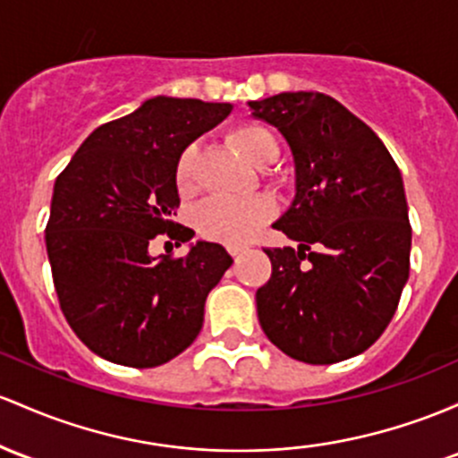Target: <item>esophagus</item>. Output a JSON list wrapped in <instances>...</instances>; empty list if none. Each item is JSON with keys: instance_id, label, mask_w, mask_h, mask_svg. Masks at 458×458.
<instances>
[{"instance_id": "obj_1", "label": "esophagus", "mask_w": 458, "mask_h": 458, "mask_svg": "<svg viewBox=\"0 0 458 458\" xmlns=\"http://www.w3.org/2000/svg\"><path fill=\"white\" fill-rule=\"evenodd\" d=\"M228 252H230V256H239L245 252V248H241V245H228Z\"/></svg>"}]
</instances>
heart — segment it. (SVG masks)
<instances>
[{"label": "heart", "instance_id": "obj_1", "mask_svg": "<svg viewBox=\"0 0 458 458\" xmlns=\"http://www.w3.org/2000/svg\"><path fill=\"white\" fill-rule=\"evenodd\" d=\"M230 143L245 160L256 167H267L278 158V140L260 123H241L228 132ZM195 148L184 149L175 165V184L182 193L193 189ZM276 215V204L269 195H252L245 199L210 198L195 208L193 224L202 237L219 243L241 245L252 241L259 230Z\"/></svg>", "mask_w": 458, "mask_h": 458}]
</instances>
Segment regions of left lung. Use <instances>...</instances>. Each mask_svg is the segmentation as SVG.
Returning a JSON list of instances; mask_svg holds the SVG:
<instances>
[{
    "mask_svg": "<svg viewBox=\"0 0 458 458\" xmlns=\"http://www.w3.org/2000/svg\"><path fill=\"white\" fill-rule=\"evenodd\" d=\"M289 143L295 195L274 224L298 250H265L256 291L263 333L286 356L330 365L385 333L409 280L411 224L402 174L368 123L324 93L248 102Z\"/></svg>",
    "mask_w": 458,
    "mask_h": 458,
    "instance_id": "8db88e82",
    "label": "left lung"
}]
</instances>
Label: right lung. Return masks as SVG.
I'll return each mask as SVG.
<instances>
[{"label":"right lung","instance_id":"add662e5","mask_svg":"<svg viewBox=\"0 0 458 458\" xmlns=\"http://www.w3.org/2000/svg\"><path fill=\"white\" fill-rule=\"evenodd\" d=\"M233 104L148 99L99 125L56 178L45 245L63 315L90 352L125 368H156L184 352L204 324L210 289L233 265L219 243L152 256L156 234L193 239L174 221L175 165Z\"/></svg>","mask_w":458,"mask_h":458}]
</instances>
